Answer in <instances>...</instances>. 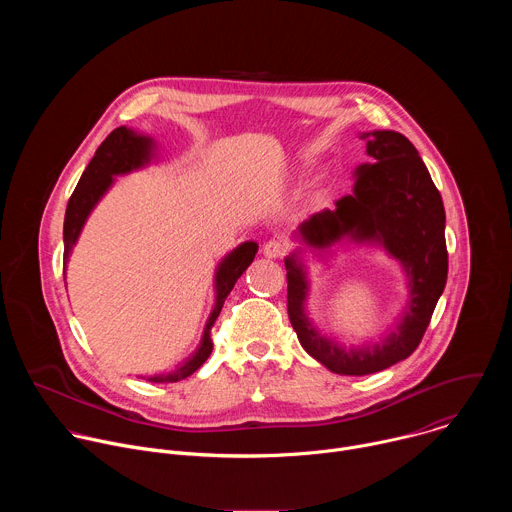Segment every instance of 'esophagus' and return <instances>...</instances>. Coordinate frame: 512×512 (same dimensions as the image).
<instances>
[{"label": "esophagus", "mask_w": 512, "mask_h": 512, "mask_svg": "<svg viewBox=\"0 0 512 512\" xmlns=\"http://www.w3.org/2000/svg\"><path fill=\"white\" fill-rule=\"evenodd\" d=\"M285 251H287V245L281 239H273L263 245V257L267 259H279L285 255Z\"/></svg>", "instance_id": "1"}]
</instances>
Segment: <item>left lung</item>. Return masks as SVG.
<instances>
[{"mask_svg":"<svg viewBox=\"0 0 512 512\" xmlns=\"http://www.w3.org/2000/svg\"><path fill=\"white\" fill-rule=\"evenodd\" d=\"M369 162L354 170L352 194L304 221L296 239L310 251L340 241L379 245L401 263L409 300L397 328L383 340L344 346L308 318V267L302 247L285 257L287 314L304 350L336 375L362 377L405 360L421 342L448 279L446 210L415 145L397 131L362 133Z\"/></svg>","mask_w":512,"mask_h":512,"instance_id":"8db88e82","label":"left lung"}]
</instances>
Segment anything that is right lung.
Instances as JSON below:
<instances>
[{
	"label": "right lung",
	"instance_id": "add662e5",
	"mask_svg": "<svg viewBox=\"0 0 512 512\" xmlns=\"http://www.w3.org/2000/svg\"><path fill=\"white\" fill-rule=\"evenodd\" d=\"M156 158V141L150 135L137 133L125 125L113 129L107 139L99 145V150L95 152L93 160L89 162L87 170L83 172L75 192H72L68 204H66V214H64V273H66V261L72 251V247L77 245L81 231L87 223L89 214L97 206V202L105 196V192L113 186L115 176L129 174L133 170L145 168L152 164ZM259 245L255 241L241 243L237 249H233L223 261L218 263L216 273H214V308L206 320L204 332L200 346L196 352L178 367L172 373L166 375H154L148 377L152 383H176L186 377H190L194 371H198L204 360L212 352V340H210V328L214 320L218 318L223 310V304L227 296L231 294V289L235 287L237 279L243 275V271L253 263L255 253ZM145 379V377H143Z\"/></svg>",
	"mask_w": 512,
	"mask_h": 512
}]
</instances>
